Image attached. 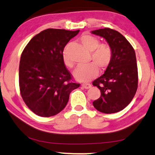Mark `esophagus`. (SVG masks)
<instances>
[{
	"instance_id": "esophagus-1",
	"label": "esophagus",
	"mask_w": 155,
	"mask_h": 155,
	"mask_svg": "<svg viewBox=\"0 0 155 155\" xmlns=\"http://www.w3.org/2000/svg\"><path fill=\"white\" fill-rule=\"evenodd\" d=\"M82 86H83V87H84L85 89H89L91 88L92 85L90 83H83L82 84Z\"/></svg>"
}]
</instances>
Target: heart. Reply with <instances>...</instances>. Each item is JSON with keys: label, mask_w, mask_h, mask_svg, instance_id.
<instances>
[{"label": "heart", "mask_w": 155, "mask_h": 155, "mask_svg": "<svg viewBox=\"0 0 155 155\" xmlns=\"http://www.w3.org/2000/svg\"><path fill=\"white\" fill-rule=\"evenodd\" d=\"M80 41L85 49L91 52V58L94 63H90L78 67L73 72L78 81L87 82L93 79L98 74V68L104 70L109 65L112 59V50L106 44H100L98 39L91 34H83ZM63 60L66 66L71 68L72 63L69 60L67 48L63 51Z\"/></svg>", "instance_id": "obj_1"}]
</instances>
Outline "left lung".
<instances>
[{
	"label": "left lung",
	"mask_w": 155,
	"mask_h": 155,
	"mask_svg": "<svg viewBox=\"0 0 155 155\" xmlns=\"http://www.w3.org/2000/svg\"><path fill=\"white\" fill-rule=\"evenodd\" d=\"M91 33L104 38L112 50V59L104 74L93 82L101 97L93 102L100 112L114 114L130 104L138 86V70L135 51L123 35L109 28Z\"/></svg>",
	"instance_id": "left-lung-1"
}]
</instances>
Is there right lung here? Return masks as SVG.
I'll return each mask as SVG.
<instances>
[{
    "label": "right lung",
    "instance_id": "obj_1",
    "mask_svg": "<svg viewBox=\"0 0 155 155\" xmlns=\"http://www.w3.org/2000/svg\"><path fill=\"white\" fill-rule=\"evenodd\" d=\"M77 31L48 28L30 40L21 56L19 87L23 100L31 111L50 117L68 104L70 93L80 86L63 60V50Z\"/></svg>",
    "mask_w": 155,
    "mask_h": 155
}]
</instances>
